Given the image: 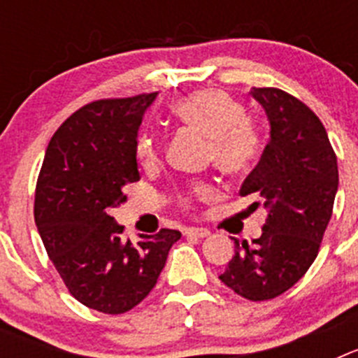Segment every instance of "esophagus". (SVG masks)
<instances>
[{"instance_id":"esophagus-1","label":"esophagus","mask_w":358,"mask_h":358,"mask_svg":"<svg viewBox=\"0 0 358 358\" xmlns=\"http://www.w3.org/2000/svg\"><path fill=\"white\" fill-rule=\"evenodd\" d=\"M185 235L188 236H195V238H206V236H210V229H206V227H188V229H185Z\"/></svg>"}]
</instances>
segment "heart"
Listing matches in <instances>:
<instances>
[{
    "mask_svg": "<svg viewBox=\"0 0 358 358\" xmlns=\"http://www.w3.org/2000/svg\"><path fill=\"white\" fill-rule=\"evenodd\" d=\"M172 115L185 127L208 138V159L226 173H243L260 156L262 136L248 118L240 100L226 91L204 90L182 96L172 106ZM161 143L154 132H143L136 141V156L141 164H154ZM194 194L201 199L213 197L210 182H197Z\"/></svg>",
    "mask_w": 358,
    "mask_h": 358,
    "instance_id": "1",
    "label": "heart"
}]
</instances>
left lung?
<instances>
[{
	"instance_id": "1",
	"label": "left lung",
	"mask_w": 358,
	"mask_h": 358,
	"mask_svg": "<svg viewBox=\"0 0 358 358\" xmlns=\"http://www.w3.org/2000/svg\"><path fill=\"white\" fill-rule=\"evenodd\" d=\"M271 140L240 195L267 210L260 238L238 242L220 274L224 285L251 301L280 296L314 264L339 188L337 156L321 120L301 100L276 87H252Z\"/></svg>"
}]
</instances>
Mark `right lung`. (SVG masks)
Masks as SVG:
<instances>
[{"instance_id":"right-lung-1","label":"right lung","mask_w":358,"mask_h":358,"mask_svg":"<svg viewBox=\"0 0 358 358\" xmlns=\"http://www.w3.org/2000/svg\"><path fill=\"white\" fill-rule=\"evenodd\" d=\"M157 93L96 100L73 113L50 140L36 188L37 229L75 299L103 314L134 308L157 283L176 229L123 238L110 210L140 181L136 141Z\"/></svg>"}]
</instances>
